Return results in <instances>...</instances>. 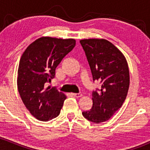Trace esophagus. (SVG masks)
Here are the masks:
<instances>
[{
  "label": "esophagus",
  "instance_id": "esophagus-1",
  "mask_svg": "<svg viewBox=\"0 0 150 150\" xmlns=\"http://www.w3.org/2000/svg\"><path fill=\"white\" fill-rule=\"evenodd\" d=\"M72 95H73L74 96H75V97H81V96H83L82 93H72Z\"/></svg>",
  "mask_w": 150,
  "mask_h": 150
}]
</instances>
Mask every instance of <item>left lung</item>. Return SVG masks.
Masks as SVG:
<instances>
[{"label": "left lung", "mask_w": 150, "mask_h": 150, "mask_svg": "<svg viewBox=\"0 0 150 150\" xmlns=\"http://www.w3.org/2000/svg\"><path fill=\"white\" fill-rule=\"evenodd\" d=\"M86 53L93 80L102 83L100 90L93 91V106L83 115L89 121L108 120L123 104L130 84L128 62L123 54L105 39L80 40Z\"/></svg>", "instance_id": "left-lung-1"}]
</instances>
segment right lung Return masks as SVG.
I'll return each mask as SVG.
<instances>
[{"label":"right lung","instance_id":"obj_1","mask_svg":"<svg viewBox=\"0 0 150 150\" xmlns=\"http://www.w3.org/2000/svg\"><path fill=\"white\" fill-rule=\"evenodd\" d=\"M73 38L43 36L33 41L22 55L18 67L17 88L30 114L41 121L59 115L67 96L54 88H46L56 67L75 46Z\"/></svg>","mask_w":150,"mask_h":150}]
</instances>
